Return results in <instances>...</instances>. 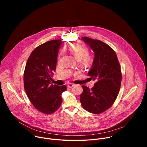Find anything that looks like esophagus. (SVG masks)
Returning <instances> with one entry per match:
<instances>
[{
	"instance_id": "esophagus-1",
	"label": "esophagus",
	"mask_w": 147,
	"mask_h": 147,
	"mask_svg": "<svg viewBox=\"0 0 147 147\" xmlns=\"http://www.w3.org/2000/svg\"><path fill=\"white\" fill-rule=\"evenodd\" d=\"M73 86H74V84H71V83H69V84L67 85V87H68L69 88H72Z\"/></svg>"
}]
</instances>
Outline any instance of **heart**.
I'll return each mask as SVG.
<instances>
[{"mask_svg": "<svg viewBox=\"0 0 147 147\" xmlns=\"http://www.w3.org/2000/svg\"><path fill=\"white\" fill-rule=\"evenodd\" d=\"M69 51L78 60H81L82 63L86 65H90L92 61L91 57L88 55L89 51L88 48L82 44H74L69 47Z\"/></svg>", "mask_w": 147, "mask_h": 147, "instance_id": "obj_1", "label": "heart"}]
</instances>
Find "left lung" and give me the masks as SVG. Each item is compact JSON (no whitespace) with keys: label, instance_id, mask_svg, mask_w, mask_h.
Here are the masks:
<instances>
[{"label":"left lung","instance_id":"left-lung-1","mask_svg":"<svg viewBox=\"0 0 147 147\" xmlns=\"http://www.w3.org/2000/svg\"><path fill=\"white\" fill-rule=\"evenodd\" d=\"M81 39L95 53L88 74L95 83L91 89L82 86L80 100L86 111L100 114L110 108L116 99L121 82V67L115 52L108 44L87 36Z\"/></svg>","mask_w":147,"mask_h":147}]
</instances>
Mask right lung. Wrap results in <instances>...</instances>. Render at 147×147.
Masks as SVG:
<instances>
[{
  "mask_svg": "<svg viewBox=\"0 0 147 147\" xmlns=\"http://www.w3.org/2000/svg\"><path fill=\"white\" fill-rule=\"evenodd\" d=\"M60 39L52 40L36 47L29 56L24 73V86L33 106L39 112L52 114L62 102L66 86L51 84L56 70Z\"/></svg>",
  "mask_w": 147,
  "mask_h": 147,
  "instance_id": "add662e5",
  "label": "right lung"
}]
</instances>
